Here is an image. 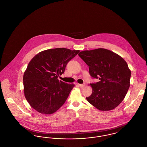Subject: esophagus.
Wrapping results in <instances>:
<instances>
[{"mask_svg": "<svg viewBox=\"0 0 147 147\" xmlns=\"http://www.w3.org/2000/svg\"><path fill=\"white\" fill-rule=\"evenodd\" d=\"M78 85L80 86V87H84V86H85V85L84 84H78Z\"/></svg>", "mask_w": 147, "mask_h": 147, "instance_id": "34e87169", "label": "esophagus"}]
</instances>
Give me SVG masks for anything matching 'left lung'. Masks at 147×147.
<instances>
[{
  "label": "left lung",
  "instance_id": "1",
  "mask_svg": "<svg viewBox=\"0 0 147 147\" xmlns=\"http://www.w3.org/2000/svg\"><path fill=\"white\" fill-rule=\"evenodd\" d=\"M78 55L89 67L90 76L100 80L90 84L92 92L86 100L99 110L114 109L123 101L130 86L131 73L127 63L104 49L82 51Z\"/></svg>",
  "mask_w": 147,
  "mask_h": 147
}]
</instances>
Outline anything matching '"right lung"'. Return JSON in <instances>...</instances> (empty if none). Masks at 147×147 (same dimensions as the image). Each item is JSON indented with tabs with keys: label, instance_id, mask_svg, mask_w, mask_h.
I'll return each instance as SVG.
<instances>
[{
	"label": "right lung",
	"instance_id": "right-lung-1",
	"mask_svg": "<svg viewBox=\"0 0 147 147\" xmlns=\"http://www.w3.org/2000/svg\"><path fill=\"white\" fill-rule=\"evenodd\" d=\"M79 50L57 48L43 51L28 63L23 77L24 94L30 106L41 113L49 115L64 104L74 84L58 79Z\"/></svg>",
	"mask_w": 147,
	"mask_h": 147
}]
</instances>
